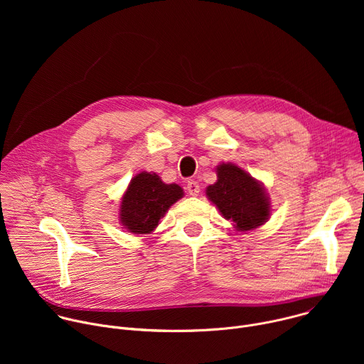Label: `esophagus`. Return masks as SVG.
I'll list each match as a JSON object with an SVG mask.
<instances>
[{"mask_svg":"<svg viewBox=\"0 0 364 364\" xmlns=\"http://www.w3.org/2000/svg\"><path fill=\"white\" fill-rule=\"evenodd\" d=\"M187 191L190 196H198L200 193V186L196 180H188L187 181Z\"/></svg>","mask_w":364,"mask_h":364,"instance_id":"obj_1","label":"esophagus"}]
</instances>
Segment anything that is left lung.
<instances>
[{"mask_svg":"<svg viewBox=\"0 0 364 364\" xmlns=\"http://www.w3.org/2000/svg\"><path fill=\"white\" fill-rule=\"evenodd\" d=\"M226 220L236 230L256 229L269 219V197L262 184L235 164L218 166V181L205 190Z\"/></svg>","mask_w":364,"mask_h":364,"instance_id":"8db88e82","label":"left lung"}]
</instances>
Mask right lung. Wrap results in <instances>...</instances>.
Segmentation results:
<instances>
[{"label": "right lung", "instance_id": "right-lung-1", "mask_svg": "<svg viewBox=\"0 0 364 364\" xmlns=\"http://www.w3.org/2000/svg\"><path fill=\"white\" fill-rule=\"evenodd\" d=\"M177 184H166L155 173L136 174L121 201V223L135 235L151 233L170 207L183 197Z\"/></svg>", "mask_w": 364, "mask_h": 364}]
</instances>
